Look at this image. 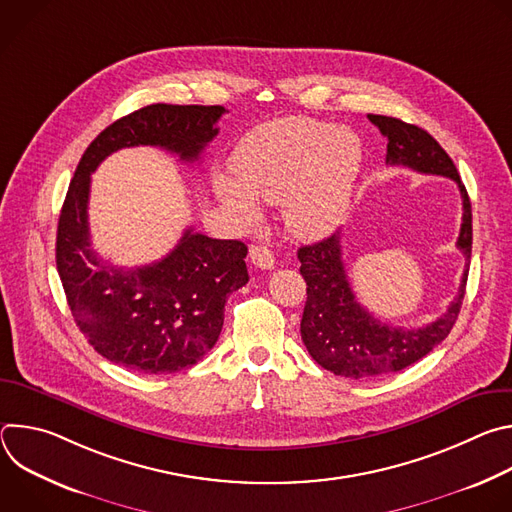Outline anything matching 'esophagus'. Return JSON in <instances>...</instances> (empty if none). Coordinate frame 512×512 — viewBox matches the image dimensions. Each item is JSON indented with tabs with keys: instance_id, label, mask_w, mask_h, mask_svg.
<instances>
[{
	"instance_id": "obj_1",
	"label": "esophagus",
	"mask_w": 512,
	"mask_h": 512,
	"mask_svg": "<svg viewBox=\"0 0 512 512\" xmlns=\"http://www.w3.org/2000/svg\"><path fill=\"white\" fill-rule=\"evenodd\" d=\"M249 255H251L253 265H257L259 269H271V267L275 265L273 251H271L267 245H263V243H259V245H251Z\"/></svg>"
}]
</instances>
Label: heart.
<instances>
[{
    "label": "heart",
    "instance_id": "b5f03b06",
    "mask_svg": "<svg viewBox=\"0 0 512 512\" xmlns=\"http://www.w3.org/2000/svg\"><path fill=\"white\" fill-rule=\"evenodd\" d=\"M362 164V143L350 129L287 117L253 129L237 148L235 174L212 184L245 225L259 218V200L283 204L287 229L304 239L332 231L348 208Z\"/></svg>",
    "mask_w": 512,
    "mask_h": 512
}]
</instances>
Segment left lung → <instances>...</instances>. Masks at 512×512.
Returning a JSON list of instances; mask_svg holds the SVG:
<instances>
[{
    "label": "left lung",
    "mask_w": 512,
    "mask_h": 512,
    "mask_svg": "<svg viewBox=\"0 0 512 512\" xmlns=\"http://www.w3.org/2000/svg\"><path fill=\"white\" fill-rule=\"evenodd\" d=\"M369 119L389 139V166L446 176L458 184L464 212L456 247L464 253L466 265L458 294L440 318L417 328H401L377 320L356 302L342 261L340 233L300 247V273L308 285V300L300 324L302 340L320 367L346 379H373L403 371L440 344L458 320L472 253L470 198L446 150L417 125L385 115H369Z\"/></svg>",
    "instance_id": "8db88e82"
}]
</instances>
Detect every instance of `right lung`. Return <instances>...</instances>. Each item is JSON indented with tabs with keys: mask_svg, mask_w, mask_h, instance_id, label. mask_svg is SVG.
<instances>
[{
	"mask_svg": "<svg viewBox=\"0 0 512 512\" xmlns=\"http://www.w3.org/2000/svg\"><path fill=\"white\" fill-rule=\"evenodd\" d=\"M223 113L221 105L141 107L91 141L68 186L56 233L66 302L89 344L129 371L178 373L216 344L227 298L249 281L247 245L188 229L164 259L115 267L91 247V174L113 152L135 145H158L192 164L216 137Z\"/></svg>",
	"mask_w": 512,
	"mask_h": 512,
	"instance_id": "right-lung-1",
	"label": "right lung"
}]
</instances>
